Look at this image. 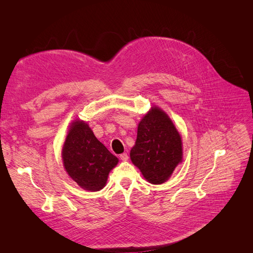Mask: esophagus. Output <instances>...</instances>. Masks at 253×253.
Returning <instances> with one entry per match:
<instances>
[{
    "label": "esophagus",
    "instance_id": "1",
    "mask_svg": "<svg viewBox=\"0 0 253 253\" xmlns=\"http://www.w3.org/2000/svg\"><path fill=\"white\" fill-rule=\"evenodd\" d=\"M120 159H121L122 161H127L128 160V154L127 153H123L120 155Z\"/></svg>",
    "mask_w": 253,
    "mask_h": 253
}]
</instances>
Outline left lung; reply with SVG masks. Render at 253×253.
<instances>
[{"label":"left lung","mask_w":253,"mask_h":253,"mask_svg":"<svg viewBox=\"0 0 253 253\" xmlns=\"http://www.w3.org/2000/svg\"><path fill=\"white\" fill-rule=\"evenodd\" d=\"M130 158L144 178L153 184L167 180L181 162L180 135L162 110L153 108L142 118Z\"/></svg>","instance_id":"obj_1"}]
</instances>
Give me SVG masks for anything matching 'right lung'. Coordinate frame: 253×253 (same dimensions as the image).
I'll return each mask as SVG.
<instances>
[{
  "mask_svg": "<svg viewBox=\"0 0 253 253\" xmlns=\"http://www.w3.org/2000/svg\"><path fill=\"white\" fill-rule=\"evenodd\" d=\"M64 168L80 187L91 192L101 190L110 171L117 165L114 156L83 121L72 124L62 149Z\"/></svg>",
  "mask_w": 253,
  "mask_h": 253,
  "instance_id": "1",
  "label": "right lung"
}]
</instances>
